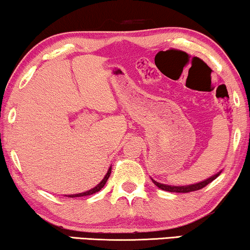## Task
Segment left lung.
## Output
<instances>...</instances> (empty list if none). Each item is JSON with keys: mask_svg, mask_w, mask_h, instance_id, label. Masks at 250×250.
I'll return each instance as SVG.
<instances>
[{"mask_svg": "<svg viewBox=\"0 0 250 250\" xmlns=\"http://www.w3.org/2000/svg\"><path fill=\"white\" fill-rule=\"evenodd\" d=\"M220 173L215 174L214 176L209 177V179H207L206 181H203V182H199V183H196V184H192V186H184V187H170V186H166V184H162V183H158L156 182V181L152 180V182L156 184L157 187L159 188V189L162 190H165V191H169V192H179V193H188V192H192V191H197V190H200L205 188L208 184L213 182V181L216 179V177L220 175Z\"/></svg>", "mask_w": 250, "mask_h": 250, "instance_id": "1", "label": "left lung"}]
</instances>
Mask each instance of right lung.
<instances>
[{
  "instance_id": "add662e5",
  "label": "right lung",
  "mask_w": 250,
  "mask_h": 250,
  "mask_svg": "<svg viewBox=\"0 0 250 250\" xmlns=\"http://www.w3.org/2000/svg\"><path fill=\"white\" fill-rule=\"evenodd\" d=\"M110 173H111V168H109V169H108V173L105 174V176L104 177V180H102L101 182L99 183L97 187L93 188V189L88 190V191H86V192H83V193H77V194H69V196H68V197H70V198H75V197H84V196H90V194H93V193H97V192H99V191H100V190L102 189V188L104 187L105 182H107L108 179H109V176H110Z\"/></svg>"
}]
</instances>
